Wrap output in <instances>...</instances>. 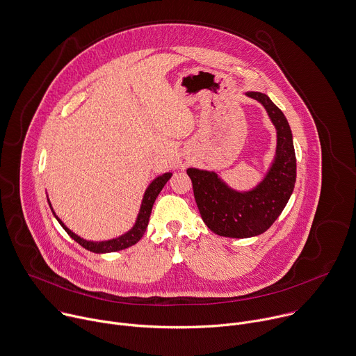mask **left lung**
<instances>
[{"mask_svg":"<svg viewBox=\"0 0 356 356\" xmlns=\"http://www.w3.org/2000/svg\"><path fill=\"white\" fill-rule=\"evenodd\" d=\"M261 102L276 127L275 161L252 191L230 189L215 172L188 168L193 195L204 225L219 236L247 238L262 234L285 209L296 182V154L291 126L283 112L261 92H247Z\"/></svg>","mask_w":356,"mask_h":356,"instance_id":"8db88e82","label":"left lung"}]
</instances>
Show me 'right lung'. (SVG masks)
<instances>
[{"label":"right lung","instance_id":"add662e5","mask_svg":"<svg viewBox=\"0 0 356 356\" xmlns=\"http://www.w3.org/2000/svg\"><path fill=\"white\" fill-rule=\"evenodd\" d=\"M171 178V174L167 172L159 178H156L150 186L147 188L146 193H145V197H143V203H141V207H140V213H138V218H137V222L134 225V227L127 232L126 234L118 237V238H113V240H108V241H101V243H92V241H87V240H83L81 237H79L77 234H74L71 230H68L63 223L61 220L56 216V219L58 220V223L63 226V229L65 230V233L73 238L74 241H77L81 247H84L86 250L88 251H92V252H97V254H102V252H113V251H120V250H124L127 247H131L133 244H136L141 237H143V234L146 233V229H147V225H149V219H150V215H152V209H153V204L159 196V193L161 192V189L164 188V185L167 184V181Z\"/></svg>","mask_w":356,"mask_h":356}]
</instances>
